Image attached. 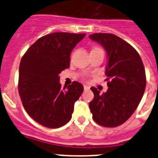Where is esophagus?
<instances>
[{
	"label": "esophagus",
	"instance_id": "obj_1",
	"mask_svg": "<svg viewBox=\"0 0 158 158\" xmlns=\"http://www.w3.org/2000/svg\"><path fill=\"white\" fill-rule=\"evenodd\" d=\"M89 89H90V88H89V86H88V85H84V89H85V91H87V90H89Z\"/></svg>",
	"mask_w": 158,
	"mask_h": 158
}]
</instances>
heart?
<instances>
[{
    "label": "heart",
    "mask_w": 158,
    "mask_h": 158,
    "mask_svg": "<svg viewBox=\"0 0 158 158\" xmlns=\"http://www.w3.org/2000/svg\"><path fill=\"white\" fill-rule=\"evenodd\" d=\"M94 49H97V48H94Z\"/></svg>",
    "instance_id": "heart-1"
}]
</instances>
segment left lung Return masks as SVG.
<instances>
[{"instance_id":"8db88e82","label":"left lung","mask_w":158,"mask_h":158,"mask_svg":"<svg viewBox=\"0 0 158 158\" xmlns=\"http://www.w3.org/2000/svg\"><path fill=\"white\" fill-rule=\"evenodd\" d=\"M89 38L107 52L106 93L92 87L94 98L89 108L96 123L115 127L126 122L139 106L146 89V72L136 50L113 34L95 33Z\"/></svg>"}]
</instances>
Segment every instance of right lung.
Wrapping results in <instances>:
<instances>
[{"label":"right lung","instance_id":"add662e5","mask_svg":"<svg viewBox=\"0 0 158 158\" xmlns=\"http://www.w3.org/2000/svg\"><path fill=\"white\" fill-rule=\"evenodd\" d=\"M85 36L66 32L47 35L32 44L20 61L18 87L23 107L46 127L58 128L69 122L83 92L77 81L62 89L59 74L69 67L71 51Z\"/></svg>","mask_w":158,"mask_h":158}]
</instances>
